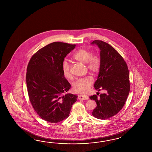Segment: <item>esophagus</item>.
Wrapping results in <instances>:
<instances>
[{"mask_svg": "<svg viewBox=\"0 0 152 152\" xmlns=\"http://www.w3.org/2000/svg\"><path fill=\"white\" fill-rule=\"evenodd\" d=\"M78 99L80 100H87L88 99V96L85 95H78Z\"/></svg>", "mask_w": 152, "mask_h": 152, "instance_id": "obj_1", "label": "esophagus"}]
</instances>
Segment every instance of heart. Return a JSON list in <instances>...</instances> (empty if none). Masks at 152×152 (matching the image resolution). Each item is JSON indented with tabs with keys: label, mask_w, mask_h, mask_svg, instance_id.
<instances>
[{
	"label": "heart",
	"mask_w": 152,
	"mask_h": 152,
	"mask_svg": "<svg viewBox=\"0 0 152 152\" xmlns=\"http://www.w3.org/2000/svg\"><path fill=\"white\" fill-rule=\"evenodd\" d=\"M73 59L78 61L86 64L87 69L93 74H96L100 68V59L96 54L92 55V53L86 48L79 49L75 53ZM63 75L66 78H70V65L66 60H64L61 65ZM93 83L92 77L90 76L78 79L72 85L73 91L77 93H86L88 92Z\"/></svg>",
	"instance_id": "b5f03b06"
}]
</instances>
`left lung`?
I'll return each instance as SVG.
<instances>
[{
  "label": "left lung",
  "mask_w": 152,
  "mask_h": 152,
  "mask_svg": "<svg viewBox=\"0 0 152 152\" xmlns=\"http://www.w3.org/2000/svg\"><path fill=\"white\" fill-rule=\"evenodd\" d=\"M92 44L100 49L101 62L94 87L99 91H106L99 97L96 94L89 96L96 104L92 115L105 120L118 114L125 104L130 90L129 71L122 56L110 45L99 40H95Z\"/></svg>",
  "instance_id": "left-lung-1"
}]
</instances>
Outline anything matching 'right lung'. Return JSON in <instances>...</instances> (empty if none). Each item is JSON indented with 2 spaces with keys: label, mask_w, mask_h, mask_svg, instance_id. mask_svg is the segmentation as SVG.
<instances>
[{
  "label": "right lung",
  "mask_w": 152,
  "mask_h": 152,
  "mask_svg": "<svg viewBox=\"0 0 152 152\" xmlns=\"http://www.w3.org/2000/svg\"><path fill=\"white\" fill-rule=\"evenodd\" d=\"M76 45L56 42L38 50L27 67L26 83L30 102L41 118L52 123L67 118L77 96L65 94L71 85L61 65Z\"/></svg>",
  "instance_id": "add662e5"
}]
</instances>
